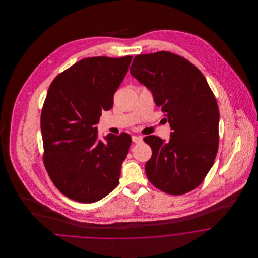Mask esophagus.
Returning <instances> with one entry per match:
<instances>
[{
	"mask_svg": "<svg viewBox=\"0 0 258 258\" xmlns=\"http://www.w3.org/2000/svg\"><path fill=\"white\" fill-rule=\"evenodd\" d=\"M133 141L136 143V144L137 143H141L143 141V137L140 136V135H134L133 136Z\"/></svg>",
	"mask_w": 258,
	"mask_h": 258,
	"instance_id": "esophagus-1",
	"label": "esophagus"
}]
</instances>
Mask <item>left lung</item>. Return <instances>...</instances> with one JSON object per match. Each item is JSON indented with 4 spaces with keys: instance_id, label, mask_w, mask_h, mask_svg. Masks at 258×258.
I'll use <instances>...</instances> for the list:
<instances>
[{
    "instance_id": "1",
    "label": "left lung",
    "mask_w": 258,
    "mask_h": 258,
    "mask_svg": "<svg viewBox=\"0 0 258 258\" xmlns=\"http://www.w3.org/2000/svg\"><path fill=\"white\" fill-rule=\"evenodd\" d=\"M130 72L152 93L172 130L168 142L144 137L153 152L145 165L148 179L173 196L195 189L219 148L220 112L206 78L191 62L166 51L135 56Z\"/></svg>"
}]
</instances>
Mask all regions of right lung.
Instances as JSON below:
<instances>
[{"label": "right lung", "instance_id": "right-lung-1", "mask_svg": "<svg viewBox=\"0 0 258 258\" xmlns=\"http://www.w3.org/2000/svg\"><path fill=\"white\" fill-rule=\"evenodd\" d=\"M133 56L82 59L51 83L40 118L44 164L66 196L93 203L119 184L131 135L108 134L98 139L101 111L110 110Z\"/></svg>", "mask_w": 258, "mask_h": 258}]
</instances>
